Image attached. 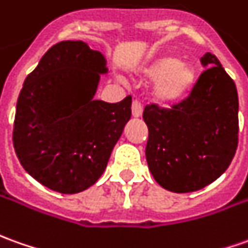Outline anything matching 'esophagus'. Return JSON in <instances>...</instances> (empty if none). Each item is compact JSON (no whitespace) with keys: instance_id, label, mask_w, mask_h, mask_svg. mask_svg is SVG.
<instances>
[{"instance_id":"esophagus-1","label":"esophagus","mask_w":248,"mask_h":248,"mask_svg":"<svg viewBox=\"0 0 248 248\" xmlns=\"http://www.w3.org/2000/svg\"><path fill=\"white\" fill-rule=\"evenodd\" d=\"M131 114H133L134 118H138L142 115V104L138 100H133V103H131Z\"/></svg>"}]
</instances>
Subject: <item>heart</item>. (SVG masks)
<instances>
[{
  "label": "heart",
  "instance_id": "b5f03b06",
  "mask_svg": "<svg viewBox=\"0 0 248 248\" xmlns=\"http://www.w3.org/2000/svg\"><path fill=\"white\" fill-rule=\"evenodd\" d=\"M142 78H159L155 87V97L163 104L183 100L197 81V70L190 63H181L173 55H161L141 69Z\"/></svg>",
  "mask_w": 248,
  "mask_h": 248
}]
</instances>
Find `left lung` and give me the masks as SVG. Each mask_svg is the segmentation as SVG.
I'll list each match as a JSON object with an SVG mask.
<instances>
[{
  "instance_id": "1",
  "label": "left lung",
  "mask_w": 248,
  "mask_h": 248,
  "mask_svg": "<svg viewBox=\"0 0 248 248\" xmlns=\"http://www.w3.org/2000/svg\"><path fill=\"white\" fill-rule=\"evenodd\" d=\"M208 67L186 99L171 108H144L149 137L146 161L155 181L173 193H190L221 176L239 140L236 85L216 55L201 58Z\"/></svg>"
}]
</instances>
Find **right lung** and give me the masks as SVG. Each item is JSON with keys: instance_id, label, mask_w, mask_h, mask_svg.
<instances>
[{"instance_id": "add662e5", "label": "right lung", "mask_w": 248, "mask_h": 248, "mask_svg": "<svg viewBox=\"0 0 248 248\" xmlns=\"http://www.w3.org/2000/svg\"><path fill=\"white\" fill-rule=\"evenodd\" d=\"M102 54L81 40L54 45L27 76L13 124V146L24 170L62 194L91 187L131 117V96L119 103L93 99Z\"/></svg>"}]
</instances>
